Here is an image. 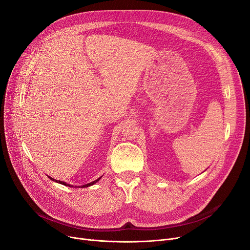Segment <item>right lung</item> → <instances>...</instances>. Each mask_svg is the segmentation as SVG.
<instances>
[{
  "label": "right lung",
  "instance_id": "right-lung-1",
  "mask_svg": "<svg viewBox=\"0 0 250 250\" xmlns=\"http://www.w3.org/2000/svg\"><path fill=\"white\" fill-rule=\"evenodd\" d=\"M101 177L102 176H100L98 179H96V180H94V181H92V182H89V183H87V185H84V186H81V187H79V188H88V187H91V186H93V185H95V183L97 182V181H99L100 179H101ZM48 178L49 179H51L52 181H55V182H58V183H60V185H62V186H65V187H70V188H73V186H71V185H68V183H65V182H63V181H61V180H56L55 178H51L50 176H48ZM76 188V187H75Z\"/></svg>",
  "mask_w": 250,
  "mask_h": 250
}]
</instances>
